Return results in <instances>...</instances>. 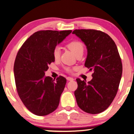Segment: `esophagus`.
Instances as JSON below:
<instances>
[{"mask_svg": "<svg viewBox=\"0 0 134 134\" xmlns=\"http://www.w3.org/2000/svg\"><path fill=\"white\" fill-rule=\"evenodd\" d=\"M67 80L68 81H73V78H71V77H67Z\"/></svg>", "mask_w": 134, "mask_h": 134, "instance_id": "esophagus-1", "label": "esophagus"}]
</instances>
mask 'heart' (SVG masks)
<instances>
[{"mask_svg":"<svg viewBox=\"0 0 134 134\" xmlns=\"http://www.w3.org/2000/svg\"><path fill=\"white\" fill-rule=\"evenodd\" d=\"M67 47L76 56L79 53H83L84 51L83 44L78 41H71V42L68 44ZM60 54H61V48L59 47H56L54 48L53 51V58L55 60L58 59L60 57ZM65 70L67 72L70 73L72 71V70L70 68L67 67L65 68Z\"/></svg>","mask_w":134,"mask_h":134,"instance_id":"1","label":"heart"}]
</instances>
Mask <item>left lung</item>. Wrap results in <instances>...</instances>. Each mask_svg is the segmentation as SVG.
Masks as SVG:
<instances>
[{
    "label": "left lung",
    "mask_w": 134,
    "mask_h": 134,
    "mask_svg": "<svg viewBox=\"0 0 134 134\" xmlns=\"http://www.w3.org/2000/svg\"><path fill=\"white\" fill-rule=\"evenodd\" d=\"M72 33L86 45L87 55L84 65L93 71L90 81L76 79L78 88L75 96L77 104L87 113L99 114L114 100L121 78L123 66L118 48L104 32L81 29Z\"/></svg>",
    "instance_id": "left-lung-1"
}]
</instances>
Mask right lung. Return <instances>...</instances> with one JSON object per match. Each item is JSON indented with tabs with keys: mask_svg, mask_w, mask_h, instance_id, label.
I'll return each mask as SVG.
<instances>
[{
	"mask_svg": "<svg viewBox=\"0 0 134 134\" xmlns=\"http://www.w3.org/2000/svg\"><path fill=\"white\" fill-rule=\"evenodd\" d=\"M71 33V30L37 31L17 54L14 65L17 91L25 107L36 115L50 114L59 105L66 79L60 76L53 80L45 76V72L54 62V48Z\"/></svg>",
	"mask_w": 134,
	"mask_h": 134,
	"instance_id": "right-lung-1",
	"label": "right lung"
}]
</instances>
